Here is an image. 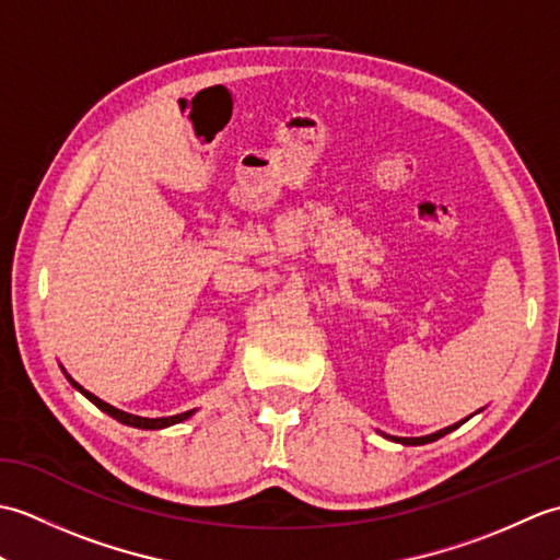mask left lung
I'll return each mask as SVG.
<instances>
[{
	"instance_id": "1",
	"label": "left lung",
	"mask_w": 560,
	"mask_h": 560,
	"mask_svg": "<svg viewBox=\"0 0 560 560\" xmlns=\"http://www.w3.org/2000/svg\"><path fill=\"white\" fill-rule=\"evenodd\" d=\"M481 411V409H479ZM477 411V413H479ZM474 416V413H471ZM471 416H467V419L464 421H469ZM464 421H459V423H452V425H447V428H440V431H435V433H431V435H421V438H397V435H385L387 440H395V443H401V445H425V443H433V440H438V438H443V435H447V433H452L455 431V428H459Z\"/></svg>"
}]
</instances>
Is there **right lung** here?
<instances>
[{"mask_svg":"<svg viewBox=\"0 0 560 560\" xmlns=\"http://www.w3.org/2000/svg\"><path fill=\"white\" fill-rule=\"evenodd\" d=\"M62 373L67 375V371L62 368ZM67 380H69V385L74 387V389H79L83 397H86L89 401H93L96 404V407L101 409V411H105L108 416H113L115 421H120V423H125V425H132V428H141V431H161V428H168V425H175V423H183V421H187L189 416H192L197 409H192V411H185V413H175V416H161V419H147V416H135V413H127V411H122V409H115V407H110L108 401H103V399H98L96 395H91L89 389H83L74 377L71 375H67Z\"/></svg>","mask_w":560,"mask_h":560,"instance_id":"right-lung-1","label":"right lung"}]
</instances>
